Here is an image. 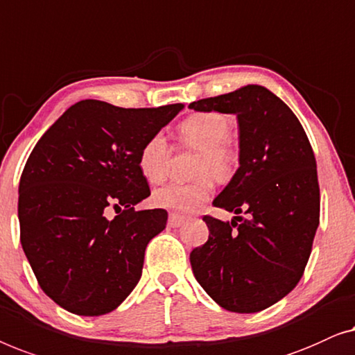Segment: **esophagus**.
<instances>
[{"label":"esophagus","mask_w":355,"mask_h":355,"mask_svg":"<svg viewBox=\"0 0 355 355\" xmlns=\"http://www.w3.org/2000/svg\"><path fill=\"white\" fill-rule=\"evenodd\" d=\"M184 222H187V217L178 216V214H171V216H168V227H172V228L182 227Z\"/></svg>","instance_id":"esophagus-1"}]
</instances>
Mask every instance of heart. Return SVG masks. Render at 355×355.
<instances>
[{
  "mask_svg": "<svg viewBox=\"0 0 355 355\" xmlns=\"http://www.w3.org/2000/svg\"><path fill=\"white\" fill-rule=\"evenodd\" d=\"M232 128L222 112H196L180 123V137L189 148L199 149L194 172L201 173L188 183H168L153 193L157 207L191 214L201 209L214 193V178L228 180L236 171L239 153L227 138ZM171 146L162 133H154L139 149L138 168L149 183L162 182L167 175ZM213 173L211 174L210 172Z\"/></svg>",
  "mask_w": 355,
  "mask_h": 355,
  "instance_id": "obj_1",
  "label": "heart"
}]
</instances>
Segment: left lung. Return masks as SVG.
<instances>
[{"mask_svg":"<svg viewBox=\"0 0 355 355\" xmlns=\"http://www.w3.org/2000/svg\"><path fill=\"white\" fill-rule=\"evenodd\" d=\"M189 107L234 114L239 125V167L212 202L236 217H202L209 239L189 254L193 273L227 311H263L296 288L311 257L320 222L312 146L291 109L261 85Z\"/></svg>","mask_w":355,"mask_h":355,"instance_id":"obj_1","label":"left lung"}]
</instances>
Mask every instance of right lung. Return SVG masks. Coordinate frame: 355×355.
<instances>
[{
    "label": "right lung",
    "mask_w": 355,
    "mask_h": 355,
    "mask_svg": "<svg viewBox=\"0 0 355 355\" xmlns=\"http://www.w3.org/2000/svg\"><path fill=\"white\" fill-rule=\"evenodd\" d=\"M182 109L85 99L35 144L19 183L21 243L40 288L58 306L104 315L137 286L144 249L167 223L164 209L135 211L151 194L138 154ZM107 207L118 212L112 221L103 216Z\"/></svg>",
    "instance_id": "1"
}]
</instances>
